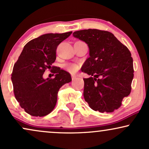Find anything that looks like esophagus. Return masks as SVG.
Wrapping results in <instances>:
<instances>
[{
  "label": "esophagus",
  "instance_id": "obj_1",
  "mask_svg": "<svg viewBox=\"0 0 149 149\" xmlns=\"http://www.w3.org/2000/svg\"><path fill=\"white\" fill-rule=\"evenodd\" d=\"M76 78H77V76H75V75H72V79L74 80L76 79Z\"/></svg>",
  "mask_w": 149,
  "mask_h": 149
}]
</instances>
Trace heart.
<instances>
[{"label": "heart", "instance_id": "heart-1", "mask_svg": "<svg viewBox=\"0 0 149 149\" xmlns=\"http://www.w3.org/2000/svg\"><path fill=\"white\" fill-rule=\"evenodd\" d=\"M65 68L69 72L75 73L79 70V66L77 65H76V64L70 63V64H68V65H66Z\"/></svg>", "mask_w": 149, "mask_h": 149}]
</instances>
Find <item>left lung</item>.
Masks as SVG:
<instances>
[{"instance_id": "8db88e82", "label": "left lung", "mask_w": 149, "mask_h": 149, "mask_svg": "<svg viewBox=\"0 0 149 149\" xmlns=\"http://www.w3.org/2000/svg\"><path fill=\"white\" fill-rule=\"evenodd\" d=\"M73 36L88 44L90 57L81 68L91 75L84 79V97L90 107L100 113H112L129 95L133 79V61L127 47L108 31L88 29Z\"/></svg>"}]
</instances>
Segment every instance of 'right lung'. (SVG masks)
<instances>
[{"label": "right lung", "mask_w": 149, "mask_h": 149, "mask_svg": "<svg viewBox=\"0 0 149 149\" xmlns=\"http://www.w3.org/2000/svg\"><path fill=\"white\" fill-rule=\"evenodd\" d=\"M72 32L43 34L29 41L14 63L12 81L16 100L27 113L43 117L52 111L58 90L72 81L69 72L52 66L56 60L57 46ZM52 67L54 79L42 77L46 69Z\"/></svg>", "instance_id": "right-lung-1"}]
</instances>
